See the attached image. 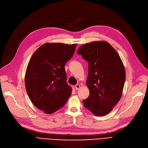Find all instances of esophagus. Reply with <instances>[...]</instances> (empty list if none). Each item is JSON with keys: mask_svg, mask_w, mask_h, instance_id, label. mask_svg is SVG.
Instances as JSON below:
<instances>
[{"mask_svg": "<svg viewBox=\"0 0 148 148\" xmlns=\"http://www.w3.org/2000/svg\"><path fill=\"white\" fill-rule=\"evenodd\" d=\"M80 84H76L75 86V89L77 90H79V89H80Z\"/></svg>", "mask_w": 148, "mask_h": 148, "instance_id": "esophagus-1", "label": "esophagus"}]
</instances>
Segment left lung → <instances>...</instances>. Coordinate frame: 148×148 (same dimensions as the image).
<instances>
[{"label": "left lung", "instance_id": "obj_1", "mask_svg": "<svg viewBox=\"0 0 148 148\" xmlns=\"http://www.w3.org/2000/svg\"><path fill=\"white\" fill-rule=\"evenodd\" d=\"M77 53L88 62L86 84L90 93L83 101L84 106L96 116L106 115L122 97L125 81L123 62L113 47L104 41L84 44Z\"/></svg>", "mask_w": 148, "mask_h": 148}]
</instances>
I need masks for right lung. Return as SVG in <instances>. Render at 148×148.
<instances>
[{
  "label": "right lung",
  "instance_id": "obj_1",
  "mask_svg": "<svg viewBox=\"0 0 148 148\" xmlns=\"http://www.w3.org/2000/svg\"><path fill=\"white\" fill-rule=\"evenodd\" d=\"M77 44L45 43L31 57L25 74V87L34 106L47 114L63 107L71 94L65 65L72 58Z\"/></svg>",
  "mask_w": 148,
  "mask_h": 148
}]
</instances>
